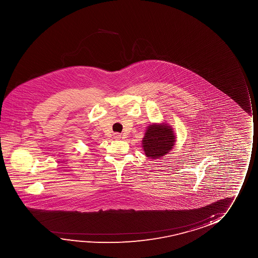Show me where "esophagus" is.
Returning <instances> with one entry per match:
<instances>
[{"label": "esophagus", "mask_w": 258, "mask_h": 258, "mask_svg": "<svg viewBox=\"0 0 258 258\" xmlns=\"http://www.w3.org/2000/svg\"><path fill=\"white\" fill-rule=\"evenodd\" d=\"M120 138H121V136H120V134H119V133H114V134H113V138H114V139H120Z\"/></svg>", "instance_id": "obj_1"}]
</instances>
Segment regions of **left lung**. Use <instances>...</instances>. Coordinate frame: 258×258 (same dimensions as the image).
I'll use <instances>...</instances> for the list:
<instances>
[{
  "label": "left lung",
  "mask_w": 258,
  "mask_h": 258,
  "mask_svg": "<svg viewBox=\"0 0 258 258\" xmlns=\"http://www.w3.org/2000/svg\"><path fill=\"white\" fill-rule=\"evenodd\" d=\"M175 136L173 128L166 124H153L147 128L143 139L145 155L151 159H159L173 148Z\"/></svg>",
  "instance_id": "8db88e82"
}]
</instances>
